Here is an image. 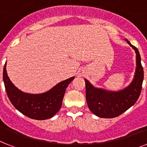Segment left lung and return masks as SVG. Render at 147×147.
Wrapping results in <instances>:
<instances>
[{"label":"left lung","instance_id":"obj_1","mask_svg":"<svg viewBox=\"0 0 147 147\" xmlns=\"http://www.w3.org/2000/svg\"><path fill=\"white\" fill-rule=\"evenodd\" d=\"M127 43L134 49L136 54V68L132 82L128 87L119 91H110L95 88L85 80L86 100L90 110L100 118L112 119L124 113L137 102L141 94L144 80V70L141 56L136 47L126 39Z\"/></svg>","mask_w":147,"mask_h":147}]
</instances>
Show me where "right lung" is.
<instances>
[{"label": "right lung", "mask_w": 147, "mask_h": 147, "mask_svg": "<svg viewBox=\"0 0 147 147\" xmlns=\"http://www.w3.org/2000/svg\"><path fill=\"white\" fill-rule=\"evenodd\" d=\"M6 62L3 67V79L7 96L14 107L27 117L36 120L52 118L61 108L67 85L74 76L58 83L49 91L40 94L24 93L13 85L6 72Z\"/></svg>", "instance_id": "add662e5"}]
</instances>
